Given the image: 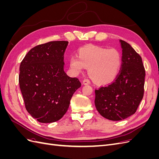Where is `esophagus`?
<instances>
[{"label":"esophagus","instance_id":"1","mask_svg":"<svg viewBox=\"0 0 159 159\" xmlns=\"http://www.w3.org/2000/svg\"><path fill=\"white\" fill-rule=\"evenodd\" d=\"M83 84L84 85H89V84H90V81L88 79H85L83 80Z\"/></svg>","mask_w":159,"mask_h":159}]
</instances>
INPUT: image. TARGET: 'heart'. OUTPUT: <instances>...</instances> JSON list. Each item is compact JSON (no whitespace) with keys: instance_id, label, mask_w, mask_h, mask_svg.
<instances>
[{"instance_id":"obj_1","label":"heart","mask_w":159,"mask_h":159,"mask_svg":"<svg viewBox=\"0 0 159 159\" xmlns=\"http://www.w3.org/2000/svg\"><path fill=\"white\" fill-rule=\"evenodd\" d=\"M79 56H71V68L75 73L88 68V75L95 84H108L116 78L122 64V56L116 48L107 49L92 44L80 48Z\"/></svg>"}]
</instances>
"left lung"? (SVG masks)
<instances>
[{
    "instance_id": "obj_1",
    "label": "left lung",
    "mask_w": 159,
    "mask_h": 159,
    "mask_svg": "<svg viewBox=\"0 0 159 159\" xmlns=\"http://www.w3.org/2000/svg\"><path fill=\"white\" fill-rule=\"evenodd\" d=\"M122 64L116 79L95 89V105L101 115L121 121L136 112L144 95L145 70L142 58L127 42L120 40Z\"/></svg>"
}]
</instances>
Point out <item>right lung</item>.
<instances>
[{
    "instance_id": "obj_1",
    "label": "right lung",
    "mask_w": 159,
    "mask_h": 159,
    "mask_svg": "<svg viewBox=\"0 0 159 159\" xmlns=\"http://www.w3.org/2000/svg\"><path fill=\"white\" fill-rule=\"evenodd\" d=\"M68 41H52L34 47L20 66L19 85L25 107L32 117L44 123L58 121L81 87L77 78L64 70Z\"/></svg>"
}]
</instances>
